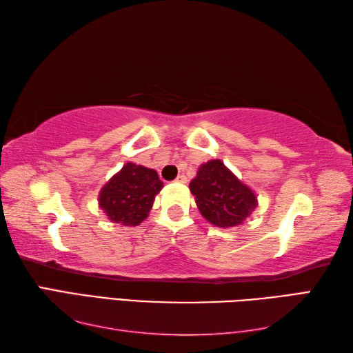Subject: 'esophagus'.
<instances>
[{
  "instance_id": "1",
  "label": "esophagus",
  "mask_w": 353,
  "mask_h": 353,
  "mask_svg": "<svg viewBox=\"0 0 353 353\" xmlns=\"http://www.w3.org/2000/svg\"><path fill=\"white\" fill-rule=\"evenodd\" d=\"M176 182H177V183H186V182H188V179H186L185 174H181V176H177Z\"/></svg>"
}]
</instances>
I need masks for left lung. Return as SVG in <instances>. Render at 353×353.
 Wrapping results in <instances>:
<instances>
[{
    "label": "left lung",
    "instance_id": "left-lung-1",
    "mask_svg": "<svg viewBox=\"0 0 353 353\" xmlns=\"http://www.w3.org/2000/svg\"><path fill=\"white\" fill-rule=\"evenodd\" d=\"M190 190L201 215L216 228L238 226L258 205L254 192L220 159L201 165Z\"/></svg>",
    "mask_w": 353,
    "mask_h": 353
}]
</instances>
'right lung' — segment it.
<instances>
[{"label":"right lung","instance_id":"add662e5","mask_svg":"<svg viewBox=\"0 0 353 353\" xmlns=\"http://www.w3.org/2000/svg\"><path fill=\"white\" fill-rule=\"evenodd\" d=\"M162 188L163 183L154 170L127 162L103 186L99 203L110 221L121 226H138L148 216L156 194Z\"/></svg>","mask_w":353,"mask_h":353}]
</instances>
